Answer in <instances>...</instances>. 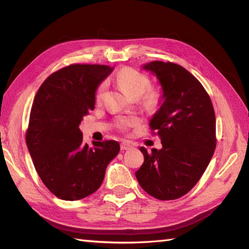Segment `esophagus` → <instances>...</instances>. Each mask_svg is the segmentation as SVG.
Returning a JSON list of instances; mask_svg holds the SVG:
<instances>
[{
    "instance_id": "obj_1",
    "label": "esophagus",
    "mask_w": 249,
    "mask_h": 249,
    "mask_svg": "<svg viewBox=\"0 0 249 249\" xmlns=\"http://www.w3.org/2000/svg\"><path fill=\"white\" fill-rule=\"evenodd\" d=\"M131 147H133V145H131L130 143H128V142H126V141H123L121 143V150H123V151L130 150Z\"/></svg>"
}]
</instances>
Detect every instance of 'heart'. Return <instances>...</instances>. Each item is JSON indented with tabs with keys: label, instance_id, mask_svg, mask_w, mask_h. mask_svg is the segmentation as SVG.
Returning <instances> with one entry per match:
<instances>
[{
	"label": "heart",
	"instance_id": "heart-1",
	"mask_svg": "<svg viewBox=\"0 0 249 249\" xmlns=\"http://www.w3.org/2000/svg\"><path fill=\"white\" fill-rule=\"evenodd\" d=\"M116 82L120 86V88L123 91L129 95V96L134 98H138L141 95L142 102L147 108H154L160 102V93L154 91V89H149L146 91L147 88L150 87V79L138 71L134 70L130 67H125L121 70L116 73ZM106 89V84L103 83L102 86L98 88L97 91V98L100 99L103 97L104 92ZM137 123L136 118H127V119H121L119 121V126L121 128H127L129 126H133Z\"/></svg>",
	"mask_w": 249,
	"mask_h": 249
}]
</instances>
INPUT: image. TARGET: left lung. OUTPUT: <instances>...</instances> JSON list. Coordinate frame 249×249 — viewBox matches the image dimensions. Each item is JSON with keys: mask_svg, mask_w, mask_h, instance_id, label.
Wrapping results in <instances>:
<instances>
[{"mask_svg": "<svg viewBox=\"0 0 249 249\" xmlns=\"http://www.w3.org/2000/svg\"><path fill=\"white\" fill-rule=\"evenodd\" d=\"M142 68L156 76L161 87L160 108L150 125L162 147L149 153L141 146L144 162L135 174L154 198L178 199L197 184L214 154V108L202 84L184 67L153 61Z\"/></svg>", "mask_w": 249, "mask_h": 249, "instance_id": "obj_1", "label": "left lung"}]
</instances>
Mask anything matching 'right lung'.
Instances as JSON below:
<instances>
[{
    "instance_id": "1",
    "label": "right lung",
    "mask_w": 249,
    "mask_h": 249,
    "mask_svg": "<svg viewBox=\"0 0 249 249\" xmlns=\"http://www.w3.org/2000/svg\"><path fill=\"white\" fill-rule=\"evenodd\" d=\"M112 71L108 65H70L47 78L34 98L26 145L41 181L57 198L75 201L96 192L119 154L118 141L89 145L79 128Z\"/></svg>"
}]
</instances>
